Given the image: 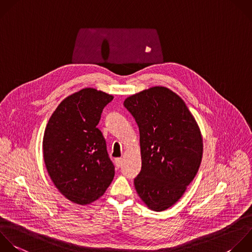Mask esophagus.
<instances>
[{
  "label": "esophagus",
  "instance_id": "34e87169",
  "mask_svg": "<svg viewBox=\"0 0 252 252\" xmlns=\"http://www.w3.org/2000/svg\"><path fill=\"white\" fill-rule=\"evenodd\" d=\"M122 163H123V159L122 158H116L115 159V166L116 167L119 168L122 165Z\"/></svg>",
  "mask_w": 252,
  "mask_h": 252
}]
</instances>
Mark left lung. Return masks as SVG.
Wrapping results in <instances>:
<instances>
[{"mask_svg":"<svg viewBox=\"0 0 252 252\" xmlns=\"http://www.w3.org/2000/svg\"><path fill=\"white\" fill-rule=\"evenodd\" d=\"M140 131L142 169L136 191L156 212L173 206L198 172L203 156L200 128L183 99L153 87L124 100Z\"/></svg>","mask_w":252,"mask_h":252,"instance_id":"left-lung-1","label":"left lung"}]
</instances>
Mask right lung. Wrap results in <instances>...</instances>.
<instances>
[{"instance_id":"add662e5","label":"right lung","mask_w":252,"mask_h":252,"mask_svg":"<svg viewBox=\"0 0 252 252\" xmlns=\"http://www.w3.org/2000/svg\"><path fill=\"white\" fill-rule=\"evenodd\" d=\"M113 95L93 88L66 97L51 115L43 136V158L56 188L71 202L99 199L114 177L106 143L96 127Z\"/></svg>"}]
</instances>
